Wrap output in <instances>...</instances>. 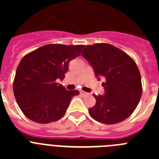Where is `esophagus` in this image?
<instances>
[{
  "instance_id": "1",
  "label": "esophagus",
  "mask_w": 159,
  "mask_h": 159,
  "mask_svg": "<svg viewBox=\"0 0 159 159\" xmlns=\"http://www.w3.org/2000/svg\"><path fill=\"white\" fill-rule=\"evenodd\" d=\"M80 95H83V96H86V95H88V93H87V92H83V91H80Z\"/></svg>"
}]
</instances>
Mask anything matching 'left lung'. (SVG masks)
Instances as JSON below:
<instances>
[{
	"label": "left lung",
	"instance_id": "8db88e82",
	"mask_svg": "<svg viewBox=\"0 0 159 159\" xmlns=\"http://www.w3.org/2000/svg\"><path fill=\"white\" fill-rule=\"evenodd\" d=\"M92 67L98 80L103 77L105 93L95 95V105L88 109L99 123L116 124L129 117L141 99V75L127 53L109 43L88 45L81 53Z\"/></svg>",
	"mask_w": 159,
	"mask_h": 159
}]
</instances>
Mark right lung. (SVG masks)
Returning a JSON list of instances; mask_svg holds the SVG:
<instances>
[{
	"mask_svg": "<svg viewBox=\"0 0 159 159\" xmlns=\"http://www.w3.org/2000/svg\"><path fill=\"white\" fill-rule=\"evenodd\" d=\"M84 45L47 44L21 59L13 81V93L28 119L49 123L65 115L77 90L67 91L62 84L68 64L80 55Z\"/></svg>",
	"mask_w": 159,
	"mask_h": 159,
	"instance_id": "right-lung-1",
	"label": "right lung"
}]
</instances>
